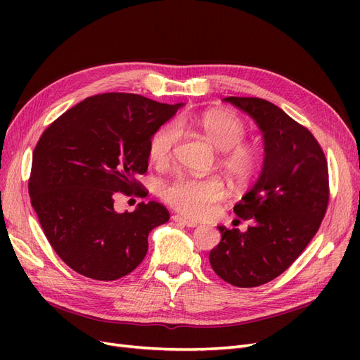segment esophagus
<instances>
[{
    "instance_id": "34e87169",
    "label": "esophagus",
    "mask_w": 360,
    "mask_h": 360,
    "mask_svg": "<svg viewBox=\"0 0 360 360\" xmlns=\"http://www.w3.org/2000/svg\"><path fill=\"white\" fill-rule=\"evenodd\" d=\"M172 221L176 222V224H181V225H184V226H189V228H195V226L198 225L195 221L186 219V217H183V216H180V214H174V216H172Z\"/></svg>"
}]
</instances>
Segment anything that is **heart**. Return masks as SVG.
I'll return each instance as SVG.
<instances>
[{
  "label": "heart",
  "instance_id": "b5f03b06",
  "mask_svg": "<svg viewBox=\"0 0 360 360\" xmlns=\"http://www.w3.org/2000/svg\"><path fill=\"white\" fill-rule=\"evenodd\" d=\"M192 123L209 143L219 150L217 163L233 183L246 184L252 180L261 163V150L254 143H246L248 126L234 112L210 110L193 118L180 117L179 126ZM176 123H165L155 130L148 141V158L156 167H167L172 159L180 130ZM162 198L172 209L192 219L210 214L213 207L225 198V186L217 177L192 179L179 177L162 191Z\"/></svg>",
  "mask_w": 360,
  "mask_h": 360
}]
</instances>
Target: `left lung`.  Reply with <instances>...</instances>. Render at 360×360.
<instances>
[{"label": "left lung", "mask_w": 360, "mask_h": 360, "mask_svg": "<svg viewBox=\"0 0 360 360\" xmlns=\"http://www.w3.org/2000/svg\"><path fill=\"white\" fill-rule=\"evenodd\" d=\"M255 120L264 163L255 184L234 205L252 225L242 233L217 226L210 252L214 274L240 288L263 285L294 263L319 231L329 202V171L319 141L276 105L258 97H225Z\"/></svg>", "instance_id": "left-lung-1"}]
</instances>
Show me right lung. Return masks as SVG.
<instances>
[{"mask_svg": "<svg viewBox=\"0 0 360 360\" xmlns=\"http://www.w3.org/2000/svg\"><path fill=\"white\" fill-rule=\"evenodd\" d=\"M183 103L132 93H103L75 105L41 134L28 191L48 242L79 275L115 281L144 259L148 234L168 222L160 202L118 213V192L144 197L148 141Z\"/></svg>", "mask_w": 360, "mask_h": 360, "instance_id": "1", "label": "right lung"}]
</instances>
